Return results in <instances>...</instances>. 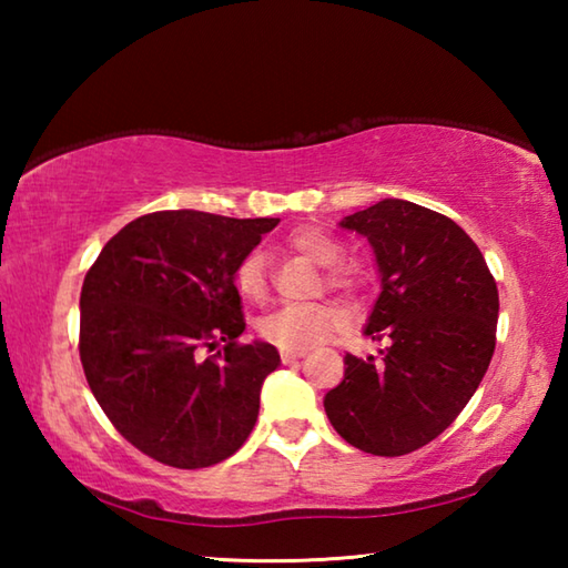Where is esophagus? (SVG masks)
<instances>
[{
  "mask_svg": "<svg viewBox=\"0 0 568 568\" xmlns=\"http://www.w3.org/2000/svg\"><path fill=\"white\" fill-rule=\"evenodd\" d=\"M305 355V351H281V361L283 363H295V361H301Z\"/></svg>",
  "mask_w": 568,
  "mask_h": 568,
  "instance_id": "34e87169",
  "label": "esophagus"
}]
</instances>
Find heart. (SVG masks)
<instances>
[{
  "label": "heart",
  "instance_id": "heart-1",
  "mask_svg": "<svg viewBox=\"0 0 568 568\" xmlns=\"http://www.w3.org/2000/svg\"><path fill=\"white\" fill-rule=\"evenodd\" d=\"M287 247L313 263L323 265V283L345 297H361L371 285V275L361 263L343 261V247L331 233L303 225L287 235ZM235 291L250 303H261L267 295V261L261 250L247 253L233 273ZM343 325V313L328 303L283 305L255 323L257 338L281 351H305L323 343Z\"/></svg>",
  "mask_w": 568,
  "mask_h": 568
}]
</instances>
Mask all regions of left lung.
<instances>
[{
    "label": "left lung",
    "instance_id": "left-lung-1",
    "mask_svg": "<svg viewBox=\"0 0 568 568\" xmlns=\"http://www.w3.org/2000/svg\"><path fill=\"white\" fill-rule=\"evenodd\" d=\"M343 227L376 250L383 291L365 335L381 358L345 355L325 413L351 446L406 456L438 438L474 396L496 348L498 287L454 220L408 200H381Z\"/></svg>",
    "mask_w": 568,
    "mask_h": 568
}]
</instances>
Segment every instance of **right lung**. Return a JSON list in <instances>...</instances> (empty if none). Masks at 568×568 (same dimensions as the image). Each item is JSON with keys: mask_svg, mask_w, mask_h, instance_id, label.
I'll return each mask as SVG.
<instances>
[{"mask_svg": "<svg viewBox=\"0 0 568 568\" xmlns=\"http://www.w3.org/2000/svg\"><path fill=\"white\" fill-rule=\"evenodd\" d=\"M277 223L160 210L110 237L84 275V378L120 436L160 464L215 466L255 426L281 355L237 341L245 321L233 273ZM203 349L216 353L200 359Z\"/></svg>", "mask_w": 568, "mask_h": 568, "instance_id": "obj_1", "label": "right lung"}]
</instances>
